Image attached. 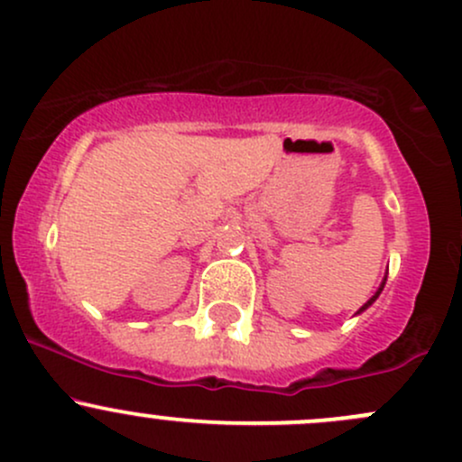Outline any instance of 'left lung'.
<instances>
[{"label":"left lung","instance_id":"1","mask_svg":"<svg viewBox=\"0 0 462 462\" xmlns=\"http://www.w3.org/2000/svg\"><path fill=\"white\" fill-rule=\"evenodd\" d=\"M383 286H385V277H383V282H381L379 291H376V292H374V295H372V297H370V300H368V304H364V306H361V310H365V309H368V306H370V304H374V300H376V297H379V295H381V291H383ZM361 310H359V312H361Z\"/></svg>","mask_w":462,"mask_h":462}]
</instances>
